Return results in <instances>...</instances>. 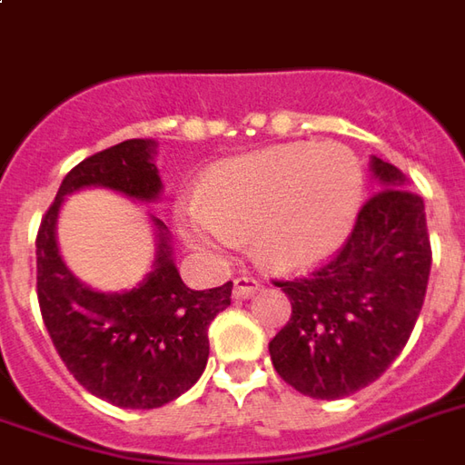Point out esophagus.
I'll use <instances>...</instances> for the list:
<instances>
[{"label":"esophagus","instance_id":"1","mask_svg":"<svg viewBox=\"0 0 465 465\" xmlns=\"http://www.w3.org/2000/svg\"><path fill=\"white\" fill-rule=\"evenodd\" d=\"M259 289H262V284L252 277L233 279V300H249V297H254Z\"/></svg>","mask_w":465,"mask_h":465}]
</instances>
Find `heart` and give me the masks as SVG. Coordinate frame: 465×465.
I'll return each mask as SVG.
<instances>
[{
    "label": "heart",
    "mask_w": 465,
    "mask_h": 465,
    "mask_svg": "<svg viewBox=\"0 0 465 465\" xmlns=\"http://www.w3.org/2000/svg\"><path fill=\"white\" fill-rule=\"evenodd\" d=\"M365 199V168L342 143H289L211 168L201 203L181 229L206 252L252 233L254 259L272 272H304L334 256Z\"/></svg>",
    "instance_id": "b5f03b06"
}]
</instances>
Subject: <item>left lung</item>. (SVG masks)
Here are the masks:
<instances>
[{"label":"left lung","mask_w":465,"mask_h":465,"mask_svg":"<svg viewBox=\"0 0 465 465\" xmlns=\"http://www.w3.org/2000/svg\"><path fill=\"white\" fill-rule=\"evenodd\" d=\"M382 191L357 213L340 254L310 277L279 282L292 317L269 342L274 370L302 395L340 401L391 368L413 332L430 274L423 199L372 155Z\"/></svg>","instance_id":"1"}]
</instances>
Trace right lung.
I'll use <instances>...</instances> for the list:
<instances>
[{
  "label": "right lung",
  "mask_w": 465,
  "mask_h": 465,
  "mask_svg": "<svg viewBox=\"0 0 465 465\" xmlns=\"http://www.w3.org/2000/svg\"><path fill=\"white\" fill-rule=\"evenodd\" d=\"M83 188H110L141 203L158 201L163 183L155 141H123L64 176L37 233V300L52 345L85 391L118 408H161L206 370L209 324L232 304L233 284L188 289L173 262L168 226L155 216V259L141 284L125 292L83 284L57 246L60 209Z\"/></svg>",
  "instance_id": "add662e5"
}]
</instances>
